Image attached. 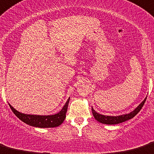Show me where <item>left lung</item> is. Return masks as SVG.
Segmentation results:
<instances>
[{"label":"left lung","instance_id":"left-lung-1","mask_svg":"<svg viewBox=\"0 0 154 154\" xmlns=\"http://www.w3.org/2000/svg\"><path fill=\"white\" fill-rule=\"evenodd\" d=\"M147 97L139 105V106L137 108H135V110H134V111L131 112L130 114H123V115L117 116H105L102 115V114H98L93 109V108H91L92 114H93L94 117L95 118L96 120H97L98 122H101L103 124H106V125H116L121 123V122H125V121L128 120V119H132L133 117H134L139 112H140V110L142 109V106L145 104V101H146Z\"/></svg>","mask_w":154,"mask_h":154}]
</instances>
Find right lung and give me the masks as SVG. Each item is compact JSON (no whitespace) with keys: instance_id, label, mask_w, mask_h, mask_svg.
Masks as SVG:
<instances>
[{"instance_id":"1","label":"right lung","mask_w":154,"mask_h":154,"mask_svg":"<svg viewBox=\"0 0 154 154\" xmlns=\"http://www.w3.org/2000/svg\"><path fill=\"white\" fill-rule=\"evenodd\" d=\"M69 100L68 99L63 108L60 111L54 115L48 116H40V115H31V114H25L19 112L14 109L13 107L9 105V107L12 109L14 114L23 121V122L31 126L38 128H54L60 125L66 119V114L67 111L68 106H69Z\"/></svg>"}]
</instances>
